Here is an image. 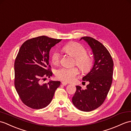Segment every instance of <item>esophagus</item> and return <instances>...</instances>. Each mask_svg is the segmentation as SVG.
Here are the masks:
<instances>
[{"label": "esophagus", "instance_id": "1", "mask_svg": "<svg viewBox=\"0 0 131 131\" xmlns=\"http://www.w3.org/2000/svg\"><path fill=\"white\" fill-rule=\"evenodd\" d=\"M61 84H62V85H63V86H66V85H68V83H66V82H65V81H62Z\"/></svg>", "mask_w": 131, "mask_h": 131}]
</instances>
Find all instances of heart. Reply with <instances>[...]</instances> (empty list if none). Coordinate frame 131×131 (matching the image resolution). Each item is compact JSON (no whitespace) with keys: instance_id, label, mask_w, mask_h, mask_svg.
Wrapping results in <instances>:
<instances>
[{"instance_id":"1","label":"heart","mask_w":131,"mask_h":131,"mask_svg":"<svg viewBox=\"0 0 131 131\" xmlns=\"http://www.w3.org/2000/svg\"><path fill=\"white\" fill-rule=\"evenodd\" d=\"M63 50L75 59V63L80 70L84 73L89 72L92 69L93 61L90 56L87 54V51L83 46L77 42H71L66 45ZM59 52L54 50L51 54V60L53 63L59 61ZM79 71L77 68L61 67L57 69L55 72L56 78L59 80L66 82H71L75 79Z\"/></svg>"}]
</instances>
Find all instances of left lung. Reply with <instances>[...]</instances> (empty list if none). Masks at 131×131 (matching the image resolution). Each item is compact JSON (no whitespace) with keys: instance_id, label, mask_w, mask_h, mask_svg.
Returning <instances> with one entry per match:
<instances>
[{"instance_id":"1","label":"left lung","mask_w":131,"mask_h":131,"mask_svg":"<svg viewBox=\"0 0 131 131\" xmlns=\"http://www.w3.org/2000/svg\"><path fill=\"white\" fill-rule=\"evenodd\" d=\"M94 54V63L90 71L83 78L88 81L86 89L77 86L72 102L78 109L84 112L94 110L101 105L107 96L113 79V61L108 50L102 43L90 37H83Z\"/></svg>"}]
</instances>
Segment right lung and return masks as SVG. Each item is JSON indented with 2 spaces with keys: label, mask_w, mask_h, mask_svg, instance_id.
Returning a JSON list of instances; mask_svg holds the SVG:
<instances>
[{
  "label": "right lung",
  "mask_w": 131,
  "mask_h": 131,
  "mask_svg": "<svg viewBox=\"0 0 131 131\" xmlns=\"http://www.w3.org/2000/svg\"><path fill=\"white\" fill-rule=\"evenodd\" d=\"M61 41L42 36L27 40L21 46L14 62V85L27 107L35 109L47 107L60 85L59 81L42 84L41 80L52 75L48 65L50 51Z\"/></svg>",
  "instance_id": "1"
}]
</instances>
